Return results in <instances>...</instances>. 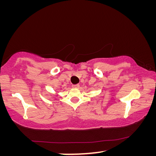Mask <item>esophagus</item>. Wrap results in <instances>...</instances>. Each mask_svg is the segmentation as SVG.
<instances>
[{"mask_svg": "<svg viewBox=\"0 0 156 156\" xmlns=\"http://www.w3.org/2000/svg\"><path fill=\"white\" fill-rule=\"evenodd\" d=\"M79 87H80V85H79V84H73V85H72V87L73 88H75V89L79 88Z\"/></svg>", "mask_w": 156, "mask_h": 156, "instance_id": "esophagus-1", "label": "esophagus"}]
</instances>
